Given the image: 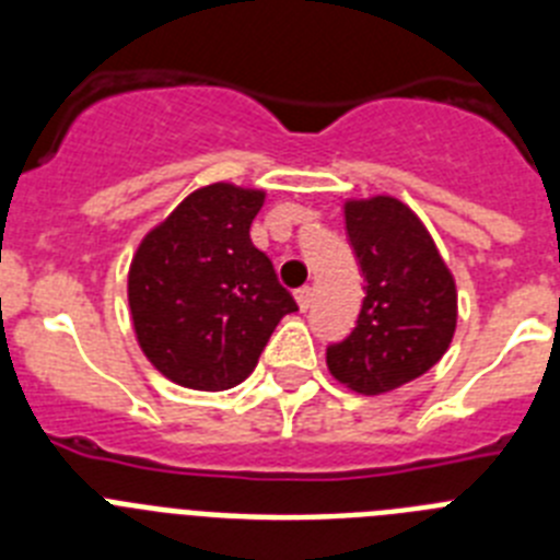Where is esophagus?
<instances>
[{
  "mask_svg": "<svg viewBox=\"0 0 560 560\" xmlns=\"http://www.w3.org/2000/svg\"><path fill=\"white\" fill-rule=\"evenodd\" d=\"M294 296H296V305H300L303 311H308L311 303H314V289H311V285H303V289L294 291Z\"/></svg>",
  "mask_w": 560,
  "mask_h": 560,
  "instance_id": "34e87169",
  "label": "esophagus"
}]
</instances>
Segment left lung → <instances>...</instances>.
<instances>
[{"instance_id": "obj_1", "label": "left lung", "mask_w": 560, "mask_h": 560, "mask_svg": "<svg viewBox=\"0 0 560 560\" xmlns=\"http://www.w3.org/2000/svg\"><path fill=\"white\" fill-rule=\"evenodd\" d=\"M345 226L364 277L355 328L328 345L334 378L381 395L432 370L457 328V289L427 226L398 199L348 201Z\"/></svg>"}]
</instances>
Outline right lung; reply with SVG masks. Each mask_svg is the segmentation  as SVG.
Instances as JSON below:
<instances>
[{
	"label": "right lung",
	"instance_id": "1",
	"mask_svg": "<svg viewBox=\"0 0 560 560\" xmlns=\"http://www.w3.org/2000/svg\"><path fill=\"white\" fill-rule=\"evenodd\" d=\"M260 207V190L201 187L133 255V330L153 368L182 387L219 393L241 384L277 323L296 311L269 257L252 244Z\"/></svg>",
	"mask_w": 560,
	"mask_h": 560
}]
</instances>
